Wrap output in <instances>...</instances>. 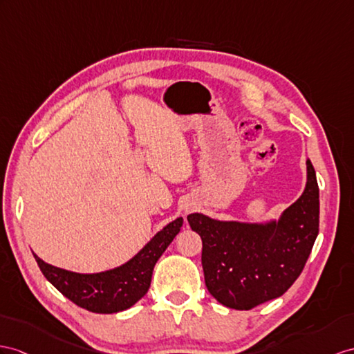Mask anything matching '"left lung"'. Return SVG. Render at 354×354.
<instances>
[{
    "label": "left lung",
    "instance_id": "left-lung-1",
    "mask_svg": "<svg viewBox=\"0 0 354 354\" xmlns=\"http://www.w3.org/2000/svg\"><path fill=\"white\" fill-rule=\"evenodd\" d=\"M318 183L306 160V186L278 221H218L203 213L187 216L203 240L205 287L219 304L248 311L286 292L304 270L318 236Z\"/></svg>",
    "mask_w": 354,
    "mask_h": 354
}]
</instances>
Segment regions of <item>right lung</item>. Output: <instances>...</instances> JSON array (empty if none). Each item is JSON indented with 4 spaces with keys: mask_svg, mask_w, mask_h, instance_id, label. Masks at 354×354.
<instances>
[{
    "mask_svg": "<svg viewBox=\"0 0 354 354\" xmlns=\"http://www.w3.org/2000/svg\"><path fill=\"white\" fill-rule=\"evenodd\" d=\"M177 218L154 234L127 263L99 273H76L50 266L32 254L45 278L75 305L96 314H115L133 306L150 288L154 264L178 234Z\"/></svg>",
    "mask_w": 354,
    "mask_h": 354,
    "instance_id": "right-lung-1",
    "label": "right lung"
}]
</instances>
